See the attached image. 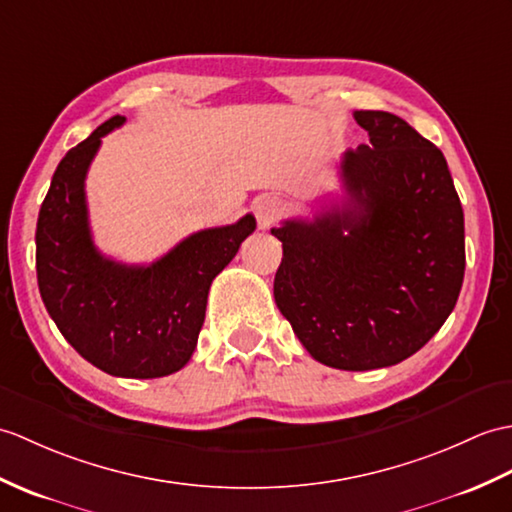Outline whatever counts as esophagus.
<instances>
[{
	"label": "esophagus",
	"mask_w": 512,
	"mask_h": 512,
	"mask_svg": "<svg viewBox=\"0 0 512 512\" xmlns=\"http://www.w3.org/2000/svg\"><path fill=\"white\" fill-rule=\"evenodd\" d=\"M253 209H255V216H257L259 227L261 229H270L272 224L279 220L281 211H283V205H281V200L277 196L266 194V196H259L255 200Z\"/></svg>",
	"instance_id": "esophagus-1"
}]
</instances>
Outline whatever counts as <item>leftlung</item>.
I'll use <instances>...</instances> for the list:
<instances>
[{"label": "left lung", "mask_w": 512, "mask_h": 512, "mask_svg": "<svg viewBox=\"0 0 512 512\" xmlns=\"http://www.w3.org/2000/svg\"><path fill=\"white\" fill-rule=\"evenodd\" d=\"M368 146L347 150L342 207L285 220L275 301L314 360L373 371L417 353L454 310L465 216L443 152L386 111H355Z\"/></svg>", "instance_id": "left-lung-1"}]
</instances>
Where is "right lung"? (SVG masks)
<instances>
[{
	"instance_id": "add662e5",
	"label": "right lung",
	"mask_w": 512,
	"mask_h": 512,
	"mask_svg": "<svg viewBox=\"0 0 512 512\" xmlns=\"http://www.w3.org/2000/svg\"><path fill=\"white\" fill-rule=\"evenodd\" d=\"M115 115L71 148L52 176L37 222V279L47 314L82 358L115 377L172 375L192 358L211 281L255 231V218L185 237L148 266L104 257L93 244L87 170Z\"/></svg>"
}]
</instances>
